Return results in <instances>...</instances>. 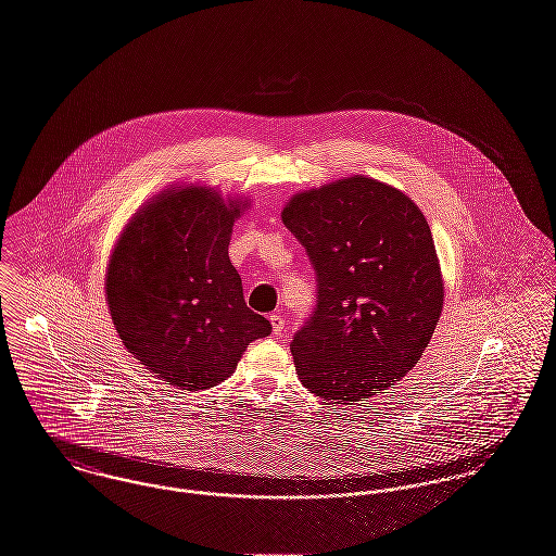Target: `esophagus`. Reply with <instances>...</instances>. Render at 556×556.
Instances as JSON below:
<instances>
[{"instance_id":"34e87169","label":"esophagus","mask_w":556,"mask_h":556,"mask_svg":"<svg viewBox=\"0 0 556 556\" xmlns=\"http://www.w3.org/2000/svg\"><path fill=\"white\" fill-rule=\"evenodd\" d=\"M269 323H271L274 336H276V338H282V333H285V318H282L280 314H271V316H269Z\"/></svg>"}]
</instances>
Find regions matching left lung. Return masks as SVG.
Returning a JSON list of instances; mask_svg holds the SVG:
<instances>
[{"mask_svg": "<svg viewBox=\"0 0 556 556\" xmlns=\"http://www.w3.org/2000/svg\"><path fill=\"white\" fill-rule=\"evenodd\" d=\"M282 223L318 280L316 312L291 342L298 376L325 402H367L418 363L442 316L427 218L404 191L356 174L295 193Z\"/></svg>", "mask_w": 556, "mask_h": 556, "instance_id": "8db88e82", "label": "left lung"}]
</instances>
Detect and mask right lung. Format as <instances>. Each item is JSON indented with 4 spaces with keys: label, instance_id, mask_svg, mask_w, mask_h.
Returning a JSON list of instances; mask_svg holds the SVG:
<instances>
[{
    "label": "right lung",
    "instance_id": "add662e5",
    "mask_svg": "<svg viewBox=\"0 0 556 556\" xmlns=\"http://www.w3.org/2000/svg\"><path fill=\"white\" fill-rule=\"evenodd\" d=\"M251 203L200 182L169 185L123 227L105 302L127 353L159 380L203 391L227 380L271 325L244 302L229 261L233 223Z\"/></svg>",
    "mask_w": 556,
    "mask_h": 556
}]
</instances>
